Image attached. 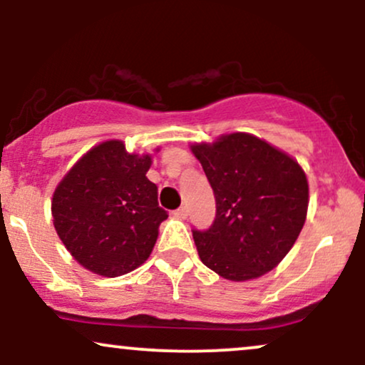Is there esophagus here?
<instances>
[{"mask_svg":"<svg viewBox=\"0 0 365 365\" xmlns=\"http://www.w3.org/2000/svg\"><path fill=\"white\" fill-rule=\"evenodd\" d=\"M173 216H175V217H178V220H185V217L188 216V211H187V207H185V206L178 207L177 211H173Z\"/></svg>","mask_w":365,"mask_h":365,"instance_id":"obj_1","label":"esophagus"}]
</instances>
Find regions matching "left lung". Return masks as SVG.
Here are the masks:
<instances>
[{
	"mask_svg": "<svg viewBox=\"0 0 365 365\" xmlns=\"http://www.w3.org/2000/svg\"><path fill=\"white\" fill-rule=\"evenodd\" d=\"M216 199V216L192 235L209 269L232 282L271 271L295 244L309 204L299 163L249 133L192 148Z\"/></svg>",
	"mask_w": 365,
	"mask_h": 365,
	"instance_id": "8db88e82",
	"label": "left lung"
}]
</instances>
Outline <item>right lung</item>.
<instances>
[{
	"instance_id": "right-lung-1",
	"label": "right lung",
	"mask_w": 365,
	"mask_h": 365,
	"mask_svg": "<svg viewBox=\"0 0 365 365\" xmlns=\"http://www.w3.org/2000/svg\"><path fill=\"white\" fill-rule=\"evenodd\" d=\"M149 156L128 154L120 140L96 145L66 173L53 195V221L70 254L108 278L149 257L168 217L148 180Z\"/></svg>"
}]
</instances>
